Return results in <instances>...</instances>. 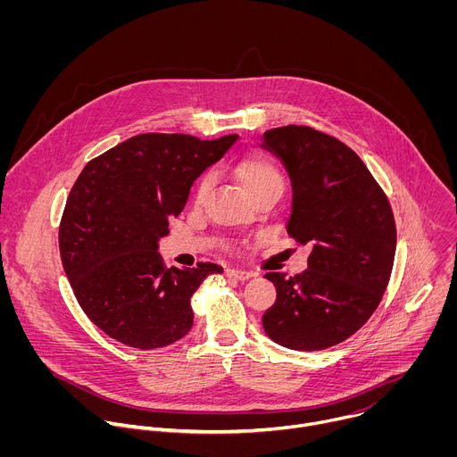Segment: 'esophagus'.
Segmentation results:
<instances>
[{"instance_id":"1","label":"esophagus","mask_w":457,"mask_h":457,"mask_svg":"<svg viewBox=\"0 0 457 457\" xmlns=\"http://www.w3.org/2000/svg\"><path fill=\"white\" fill-rule=\"evenodd\" d=\"M226 275H228V277H231V278H237V280H247V278H251V277H253V273H251V271L238 270V268H229V270L226 271Z\"/></svg>"}]
</instances>
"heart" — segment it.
Returning <instances> with one entry per match:
<instances>
[{"label":"heart","instance_id":"1","mask_svg":"<svg viewBox=\"0 0 457 457\" xmlns=\"http://www.w3.org/2000/svg\"><path fill=\"white\" fill-rule=\"evenodd\" d=\"M235 171L238 175V179L242 180V184L245 186V189L251 193V197L258 191L266 189L268 186L275 184V182H282V177L277 170V166L264 155H245L242 159H238V162L235 164ZM212 186V177L206 175L197 187V197H204Z\"/></svg>","mask_w":457,"mask_h":457}]
</instances>
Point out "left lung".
Segmentation results:
<instances>
[{
  "label": "left lung",
  "instance_id": "8db88e82",
  "mask_svg": "<svg viewBox=\"0 0 457 457\" xmlns=\"http://www.w3.org/2000/svg\"><path fill=\"white\" fill-rule=\"evenodd\" d=\"M262 146L291 179L289 237L312 245L303 273H266L277 300L262 316L264 331L295 351L333 347L381 302L396 253L393 210L363 161L337 137L289 124L268 129Z\"/></svg>",
  "mask_w": 457,
  "mask_h": 457
}]
</instances>
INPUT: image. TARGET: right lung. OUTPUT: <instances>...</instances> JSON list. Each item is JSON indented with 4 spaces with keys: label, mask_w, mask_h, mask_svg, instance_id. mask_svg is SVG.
Returning <instances> with one entry per match:
<instances>
[{
    "label": "right lung",
    "mask_w": 457,
    "mask_h": 457,
    "mask_svg": "<svg viewBox=\"0 0 457 457\" xmlns=\"http://www.w3.org/2000/svg\"><path fill=\"white\" fill-rule=\"evenodd\" d=\"M237 139L141 134L79 173L61 217L59 251L81 309L110 338L146 351L191 329L193 293L222 268H166L159 240L193 182Z\"/></svg>",
    "instance_id": "1"
}]
</instances>
